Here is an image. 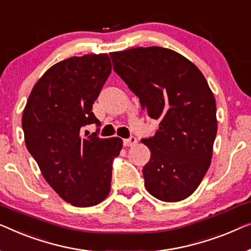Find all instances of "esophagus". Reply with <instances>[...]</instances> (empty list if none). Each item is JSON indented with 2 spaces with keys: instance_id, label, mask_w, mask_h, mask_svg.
Here are the masks:
<instances>
[{
  "instance_id": "esophagus-1",
  "label": "esophagus",
  "mask_w": 251,
  "mask_h": 251,
  "mask_svg": "<svg viewBox=\"0 0 251 251\" xmlns=\"http://www.w3.org/2000/svg\"><path fill=\"white\" fill-rule=\"evenodd\" d=\"M136 142L137 141L134 136L129 137V139H125L124 141H123V143H124L125 147H133V146H135Z\"/></svg>"
}]
</instances>
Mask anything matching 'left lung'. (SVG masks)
Returning <instances> with one entry per match:
<instances>
[{"mask_svg":"<svg viewBox=\"0 0 251 251\" xmlns=\"http://www.w3.org/2000/svg\"><path fill=\"white\" fill-rule=\"evenodd\" d=\"M114 70L159 128L142 142L148 192L166 202L196 191L209 168L217 133L216 101L206 78L185 56L160 47L111 52Z\"/></svg>","mask_w":251,"mask_h":251,"instance_id":"left-lung-1","label":"left lung"}]
</instances>
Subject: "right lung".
Returning <instances> with one entry per match:
<instances>
[{"label": "right lung", "mask_w": 251, "mask_h": 251, "mask_svg": "<svg viewBox=\"0 0 251 251\" xmlns=\"http://www.w3.org/2000/svg\"><path fill=\"white\" fill-rule=\"evenodd\" d=\"M111 73L107 53L72 56L49 68L37 80L26 107L25 142L42 175L66 202L92 207L108 197L112 162L123 140L83 134V127L100 126L93 112Z\"/></svg>", "instance_id": "add662e5"}]
</instances>
